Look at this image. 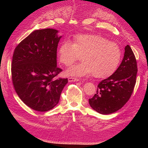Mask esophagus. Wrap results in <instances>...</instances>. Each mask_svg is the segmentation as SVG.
I'll return each instance as SVG.
<instances>
[{
	"instance_id": "esophagus-1",
	"label": "esophagus",
	"mask_w": 148,
	"mask_h": 148,
	"mask_svg": "<svg viewBox=\"0 0 148 148\" xmlns=\"http://www.w3.org/2000/svg\"><path fill=\"white\" fill-rule=\"evenodd\" d=\"M78 81H79V79L77 78H73V77L69 78V82H78Z\"/></svg>"
}]
</instances>
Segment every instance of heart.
<instances>
[{
  "label": "heart",
  "mask_w": 148,
  "mask_h": 148,
  "mask_svg": "<svg viewBox=\"0 0 148 148\" xmlns=\"http://www.w3.org/2000/svg\"><path fill=\"white\" fill-rule=\"evenodd\" d=\"M59 61L70 65L82 55V63L70 66L66 74L83 77L92 73L96 78L112 74L120 63L122 51L118 44L98 34H79L73 42L65 41L58 51Z\"/></svg>",
  "instance_id": "b5f03b06"
}]
</instances>
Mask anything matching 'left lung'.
I'll return each mask as SVG.
<instances>
[{
	"mask_svg": "<svg viewBox=\"0 0 148 148\" xmlns=\"http://www.w3.org/2000/svg\"><path fill=\"white\" fill-rule=\"evenodd\" d=\"M137 64L130 46L125 47L122 63L115 72L103 79L96 93L89 99V105L97 112L107 115L120 109L131 97L136 83Z\"/></svg>",
	"mask_w": 148,
	"mask_h": 148,
	"instance_id": "1",
	"label": "left lung"
}]
</instances>
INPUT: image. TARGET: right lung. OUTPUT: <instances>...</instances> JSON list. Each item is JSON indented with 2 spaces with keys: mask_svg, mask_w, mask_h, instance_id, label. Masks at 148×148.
I'll return each instance as SVG.
<instances>
[{
  "mask_svg": "<svg viewBox=\"0 0 148 148\" xmlns=\"http://www.w3.org/2000/svg\"><path fill=\"white\" fill-rule=\"evenodd\" d=\"M62 36L59 31L35 30L14 51L12 63L13 86L18 96L33 110L46 112L59 103L67 78H57V49Z\"/></svg>",
  "mask_w": 148,
  "mask_h": 148,
  "instance_id": "1",
  "label": "right lung"
}]
</instances>
